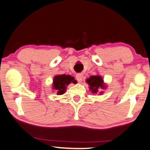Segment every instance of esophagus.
<instances>
[{
    "instance_id": "obj_1",
    "label": "esophagus",
    "mask_w": 150,
    "mask_h": 150,
    "mask_svg": "<svg viewBox=\"0 0 150 150\" xmlns=\"http://www.w3.org/2000/svg\"><path fill=\"white\" fill-rule=\"evenodd\" d=\"M83 78H84V76H83L82 74H76V80L79 82H82L83 80Z\"/></svg>"
}]
</instances>
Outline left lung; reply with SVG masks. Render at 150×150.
I'll return each instance as SVG.
<instances>
[{"instance_id": "8db88e82", "label": "left lung", "mask_w": 150, "mask_h": 150, "mask_svg": "<svg viewBox=\"0 0 150 150\" xmlns=\"http://www.w3.org/2000/svg\"><path fill=\"white\" fill-rule=\"evenodd\" d=\"M86 82L89 84V88L93 93H97L99 88L104 89L105 87L103 84L102 78L100 76H92L86 80Z\"/></svg>"}]
</instances>
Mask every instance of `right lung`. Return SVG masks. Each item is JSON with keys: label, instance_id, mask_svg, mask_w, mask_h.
<instances>
[{"label": "right lung", "instance_id": "1", "mask_svg": "<svg viewBox=\"0 0 150 150\" xmlns=\"http://www.w3.org/2000/svg\"><path fill=\"white\" fill-rule=\"evenodd\" d=\"M73 77L70 76H66L65 74L56 76L53 80V88L57 91V94L61 95L64 94L66 91V86L70 83L76 82V80H74Z\"/></svg>", "mask_w": 150, "mask_h": 150}]
</instances>
